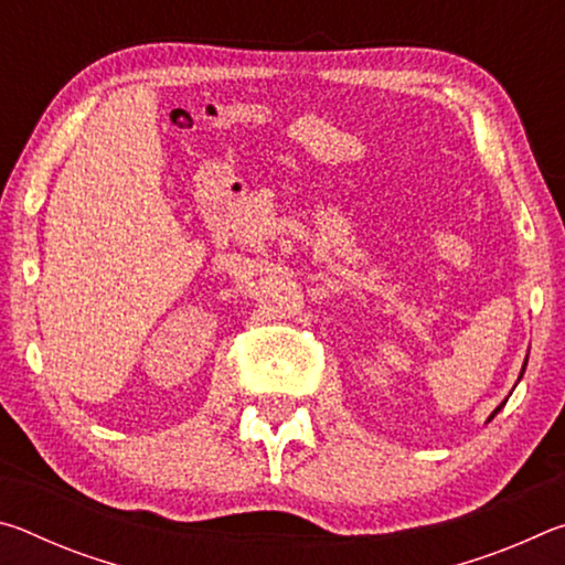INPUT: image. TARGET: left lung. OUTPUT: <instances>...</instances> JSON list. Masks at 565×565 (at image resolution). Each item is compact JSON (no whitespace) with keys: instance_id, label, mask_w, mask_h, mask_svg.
<instances>
[{"instance_id":"1","label":"left lung","mask_w":565,"mask_h":565,"mask_svg":"<svg viewBox=\"0 0 565 565\" xmlns=\"http://www.w3.org/2000/svg\"><path fill=\"white\" fill-rule=\"evenodd\" d=\"M523 371H525V366H523ZM523 371H521V376H523ZM503 404H505V401H503ZM503 404H501V406H495V411H493V414H491V418H493L495 414H499V411L503 408ZM491 418H489V420H491Z\"/></svg>"}]
</instances>
